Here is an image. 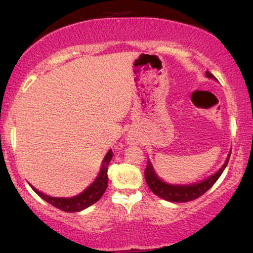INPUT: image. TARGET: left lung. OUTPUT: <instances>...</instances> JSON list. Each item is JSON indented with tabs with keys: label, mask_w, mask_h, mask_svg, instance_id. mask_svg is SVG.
Masks as SVG:
<instances>
[{
	"label": "left lung",
	"mask_w": 253,
	"mask_h": 253,
	"mask_svg": "<svg viewBox=\"0 0 253 253\" xmlns=\"http://www.w3.org/2000/svg\"><path fill=\"white\" fill-rule=\"evenodd\" d=\"M206 77L216 81V78L209 71H206ZM230 152L228 153L226 161L221 166L219 170L214 172L213 175L209 176L207 178L203 179V181L191 183V184H171V183L165 182L164 179L159 177L150 160L147 161V167L145 169V179H146L148 188L152 190V192L160 197V198L167 200V202L186 203L190 202V200H195L198 197L203 196L206 191H209L214 183L219 179L221 174L227 167L228 161H229Z\"/></svg>",
	"instance_id": "left-lung-1"
}]
</instances>
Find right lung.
I'll return each mask as SVG.
<instances>
[{
  "mask_svg": "<svg viewBox=\"0 0 253 253\" xmlns=\"http://www.w3.org/2000/svg\"><path fill=\"white\" fill-rule=\"evenodd\" d=\"M113 158V152L109 150L107 154L103 158L101 162V168L98 176H96L94 181L86 188L84 191L79 193L77 196L74 197H51L48 196L46 193L39 191V190L31 185L33 191L37 193L38 196L41 197L50 205L56 207V209L64 211V212L74 213V212H81V211L87 209L93 204L98 202L101 198L103 193H105L107 186H108V176H107V170H108L109 162Z\"/></svg>",
  "mask_w": 253,
  "mask_h": 253,
  "instance_id": "1",
  "label": "right lung"
}]
</instances>
